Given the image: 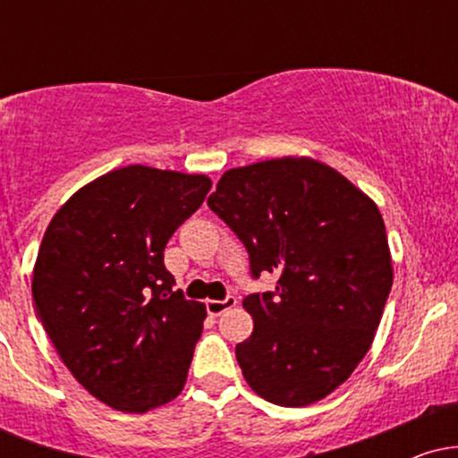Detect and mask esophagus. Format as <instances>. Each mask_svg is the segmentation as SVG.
Wrapping results in <instances>:
<instances>
[{
    "label": "esophagus",
    "mask_w": 458,
    "mask_h": 458,
    "mask_svg": "<svg viewBox=\"0 0 458 458\" xmlns=\"http://www.w3.org/2000/svg\"><path fill=\"white\" fill-rule=\"evenodd\" d=\"M236 306V297H225L224 301H217V299H211V301H207V312L211 314V317H219V314L225 312V310L234 308Z\"/></svg>",
    "instance_id": "esophagus-1"
}]
</instances>
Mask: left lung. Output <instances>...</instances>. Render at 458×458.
I'll use <instances>...</instances> for the list:
<instances>
[{
	"mask_svg": "<svg viewBox=\"0 0 458 458\" xmlns=\"http://www.w3.org/2000/svg\"><path fill=\"white\" fill-rule=\"evenodd\" d=\"M208 207L243 241L251 276L276 293L243 308L254 331L236 344L245 381L282 407H306L353 375L375 340L394 267L386 224L361 189L312 157L233 167Z\"/></svg>",
	"mask_w": 458,
	"mask_h": 458,
	"instance_id": "obj_1",
	"label": "left lung"
}]
</instances>
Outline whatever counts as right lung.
<instances>
[{
    "label": "right lung",
    "instance_id": "obj_1",
    "mask_svg": "<svg viewBox=\"0 0 458 458\" xmlns=\"http://www.w3.org/2000/svg\"><path fill=\"white\" fill-rule=\"evenodd\" d=\"M213 187L207 174L127 165L54 215L31 276L36 314L71 375L127 413L174 401L207 308L172 291L163 250Z\"/></svg>",
    "mask_w": 458,
    "mask_h": 458
}]
</instances>
